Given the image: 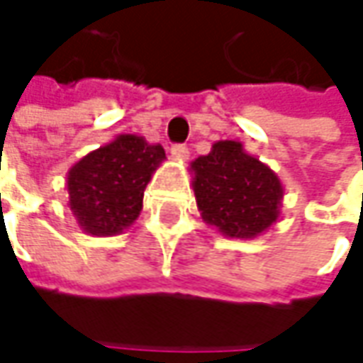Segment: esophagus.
<instances>
[{"label":"esophagus","instance_id":"34e87169","mask_svg":"<svg viewBox=\"0 0 363 363\" xmlns=\"http://www.w3.org/2000/svg\"><path fill=\"white\" fill-rule=\"evenodd\" d=\"M169 151H172V155H174V157H177V160H188L189 147L186 145V143H174Z\"/></svg>","mask_w":363,"mask_h":363}]
</instances>
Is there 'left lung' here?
Instances as JSON below:
<instances>
[{"label":"left lung","instance_id":"1","mask_svg":"<svg viewBox=\"0 0 363 363\" xmlns=\"http://www.w3.org/2000/svg\"><path fill=\"white\" fill-rule=\"evenodd\" d=\"M202 218L230 238H255L279 218L283 186L236 141H218L191 163Z\"/></svg>","mask_w":363,"mask_h":363}]
</instances>
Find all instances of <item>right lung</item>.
Returning a JSON list of instances; mask_svg holds the SVG:
<instances>
[{"mask_svg": "<svg viewBox=\"0 0 363 363\" xmlns=\"http://www.w3.org/2000/svg\"><path fill=\"white\" fill-rule=\"evenodd\" d=\"M165 160L161 145L121 135L78 161L68 172L70 210L82 230L113 236L131 226L143 206L151 174Z\"/></svg>", "mask_w": 363, "mask_h": 363, "instance_id": "right-lung-1", "label": "right lung"}]
</instances>
